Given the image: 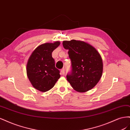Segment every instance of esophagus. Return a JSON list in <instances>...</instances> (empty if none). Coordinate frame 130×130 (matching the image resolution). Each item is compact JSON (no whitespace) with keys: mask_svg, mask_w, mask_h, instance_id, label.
<instances>
[{"mask_svg":"<svg viewBox=\"0 0 130 130\" xmlns=\"http://www.w3.org/2000/svg\"><path fill=\"white\" fill-rule=\"evenodd\" d=\"M64 72H65V69L64 68H63L61 70V74L62 75H64Z\"/></svg>","mask_w":130,"mask_h":130,"instance_id":"obj_1","label":"esophagus"}]
</instances>
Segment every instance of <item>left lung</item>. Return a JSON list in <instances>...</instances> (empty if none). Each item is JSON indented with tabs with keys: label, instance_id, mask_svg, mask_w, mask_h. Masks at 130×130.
<instances>
[{
	"label": "left lung",
	"instance_id": "obj_1",
	"mask_svg": "<svg viewBox=\"0 0 130 130\" xmlns=\"http://www.w3.org/2000/svg\"><path fill=\"white\" fill-rule=\"evenodd\" d=\"M64 48L68 50L72 71L67 80L76 91L83 93L96 85L103 72V62L97 50L89 43L72 40L63 42Z\"/></svg>",
	"mask_w": 130,
	"mask_h": 130
}]
</instances>
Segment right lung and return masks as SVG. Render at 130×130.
<instances>
[{
    "mask_svg": "<svg viewBox=\"0 0 130 130\" xmlns=\"http://www.w3.org/2000/svg\"><path fill=\"white\" fill-rule=\"evenodd\" d=\"M60 42L46 43L38 46L27 60L26 74L33 87L42 92L52 89L60 78V71L55 66L53 51Z\"/></svg>",
    "mask_w": 130,
    "mask_h": 130,
    "instance_id": "right-lung-1",
    "label": "right lung"
}]
</instances>
